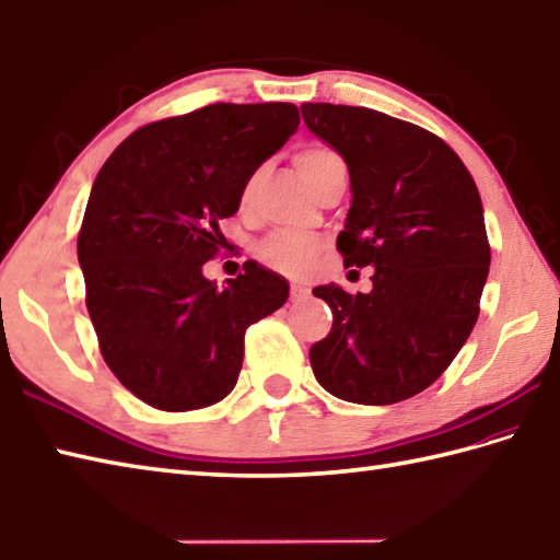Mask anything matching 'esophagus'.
<instances>
[{
    "label": "esophagus",
    "mask_w": 560,
    "mask_h": 560,
    "mask_svg": "<svg viewBox=\"0 0 560 560\" xmlns=\"http://www.w3.org/2000/svg\"><path fill=\"white\" fill-rule=\"evenodd\" d=\"M310 294V290L306 288H302V284H292V292H290V296H292V302H300V300H304V296Z\"/></svg>",
    "instance_id": "34e87169"
}]
</instances>
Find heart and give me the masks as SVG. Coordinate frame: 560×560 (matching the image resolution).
Returning <instances> with one entry per match:
<instances>
[{"label":"heart","instance_id":"obj_1","mask_svg":"<svg viewBox=\"0 0 560 560\" xmlns=\"http://www.w3.org/2000/svg\"><path fill=\"white\" fill-rule=\"evenodd\" d=\"M296 171L306 180V186H314V180L324 174L326 168L340 164V156L336 152L326 150V147H306L294 156ZM250 196V184L244 188V200ZM318 242L310 234L302 232H278L268 236L264 244L258 246V256L266 266L282 270V272H302L312 264L316 254Z\"/></svg>","mask_w":560,"mask_h":560}]
</instances>
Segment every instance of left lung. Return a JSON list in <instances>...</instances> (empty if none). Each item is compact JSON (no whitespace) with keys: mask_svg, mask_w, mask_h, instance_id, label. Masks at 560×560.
<instances>
[{"mask_svg":"<svg viewBox=\"0 0 560 560\" xmlns=\"http://www.w3.org/2000/svg\"><path fill=\"white\" fill-rule=\"evenodd\" d=\"M302 118L350 171L343 264L374 268L368 294L314 288L334 312L310 350L314 376L343 401H406L450 368L478 318L490 266L481 196L452 147L413 122L334 104H304Z\"/></svg>","mask_w":560,"mask_h":560,"instance_id":"1","label":"left lung"}]
</instances>
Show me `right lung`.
Wrapping results in <instances>:
<instances>
[{
  "label": "right lung",
  "instance_id": "1",
  "mask_svg": "<svg viewBox=\"0 0 560 560\" xmlns=\"http://www.w3.org/2000/svg\"><path fill=\"white\" fill-rule=\"evenodd\" d=\"M296 125L292 104H212L144 125L101 166L77 256L101 355L140 401L174 413L222 401L246 328L288 302V280L254 260L224 288L202 266Z\"/></svg>",
  "mask_w": 560,
  "mask_h": 560
}]
</instances>
